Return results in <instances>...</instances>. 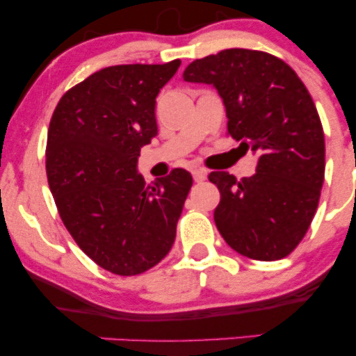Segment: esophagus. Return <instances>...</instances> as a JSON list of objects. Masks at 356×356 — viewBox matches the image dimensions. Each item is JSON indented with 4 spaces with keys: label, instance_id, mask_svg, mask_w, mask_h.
Segmentation results:
<instances>
[{
    "label": "esophagus",
    "instance_id": "obj_1",
    "mask_svg": "<svg viewBox=\"0 0 356 356\" xmlns=\"http://www.w3.org/2000/svg\"><path fill=\"white\" fill-rule=\"evenodd\" d=\"M192 177H194L195 182H204L207 179V170L202 169V167H197V169L192 170Z\"/></svg>",
    "mask_w": 356,
    "mask_h": 356
}]
</instances>
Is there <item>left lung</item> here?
Segmentation results:
<instances>
[{
  "label": "left lung",
  "mask_w": 356,
  "mask_h": 356,
  "mask_svg": "<svg viewBox=\"0 0 356 356\" xmlns=\"http://www.w3.org/2000/svg\"><path fill=\"white\" fill-rule=\"evenodd\" d=\"M182 76L218 90L227 132L257 155L251 177L209 174L220 192V236L251 259L286 257L305 238L325 181V136L312 95L283 60L244 48L192 61Z\"/></svg>",
  "instance_id": "obj_1"
}]
</instances>
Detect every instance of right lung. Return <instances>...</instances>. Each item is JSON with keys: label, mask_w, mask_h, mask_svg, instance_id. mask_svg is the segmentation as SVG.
Here are the masks:
<instances>
[{"label": "right lung", "mask_w": 356, "mask_h": 356, "mask_svg": "<svg viewBox=\"0 0 356 356\" xmlns=\"http://www.w3.org/2000/svg\"><path fill=\"white\" fill-rule=\"evenodd\" d=\"M181 67L115 65L68 90L53 112L48 186L81 251L113 275L136 276L167 256L192 186L174 169L147 187L140 149L157 136L155 99Z\"/></svg>", "instance_id": "add662e5"}]
</instances>
